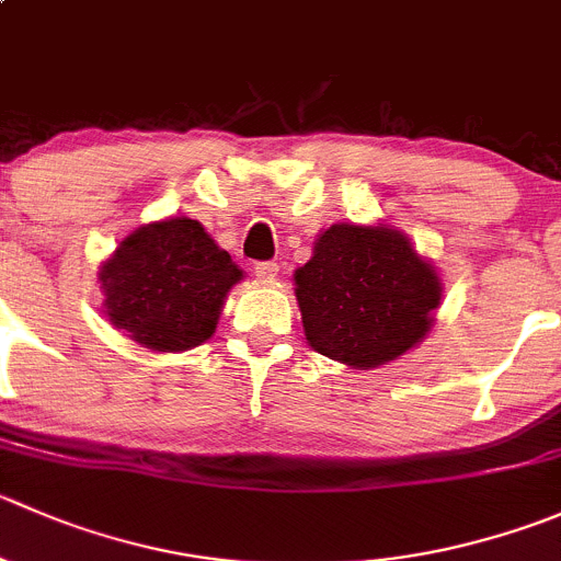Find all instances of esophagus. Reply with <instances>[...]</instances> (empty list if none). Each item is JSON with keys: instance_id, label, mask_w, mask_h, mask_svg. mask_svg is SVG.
I'll list each match as a JSON object with an SVG mask.
<instances>
[{"instance_id": "esophagus-1", "label": "esophagus", "mask_w": 561, "mask_h": 561, "mask_svg": "<svg viewBox=\"0 0 561 561\" xmlns=\"http://www.w3.org/2000/svg\"><path fill=\"white\" fill-rule=\"evenodd\" d=\"M276 274H279V265L276 263H254V276H257L260 282H271L276 279Z\"/></svg>"}]
</instances>
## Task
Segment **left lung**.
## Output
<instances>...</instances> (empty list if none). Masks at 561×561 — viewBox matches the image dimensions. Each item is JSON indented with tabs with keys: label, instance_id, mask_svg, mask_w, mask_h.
<instances>
[{
	"label": "left lung",
	"instance_id": "left-lung-1",
	"mask_svg": "<svg viewBox=\"0 0 561 561\" xmlns=\"http://www.w3.org/2000/svg\"><path fill=\"white\" fill-rule=\"evenodd\" d=\"M307 342L353 369L394 362L425 340L442 279L400 230L331 225L293 274Z\"/></svg>",
	"mask_w": 561,
	"mask_h": 561
}]
</instances>
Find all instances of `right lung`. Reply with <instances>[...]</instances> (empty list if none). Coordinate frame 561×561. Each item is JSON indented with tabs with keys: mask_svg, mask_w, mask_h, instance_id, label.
I'll list each match as a JSON object with an SVG mask.
<instances>
[{
	"mask_svg": "<svg viewBox=\"0 0 561 561\" xmlns=\"http://www.w3.org/2000/svg\"><path fill=\"white\" fill-rule=\"evenodd\" d=\"M103 314L142 347L188 351L210 340L243 271L199 221H153L123 238L101 265Z\"/></svg>",
	"mask_w": 561,
	"mask_h": 561,
	"instance_id": "1",
	"label": "right lung"
}]
</instances>
